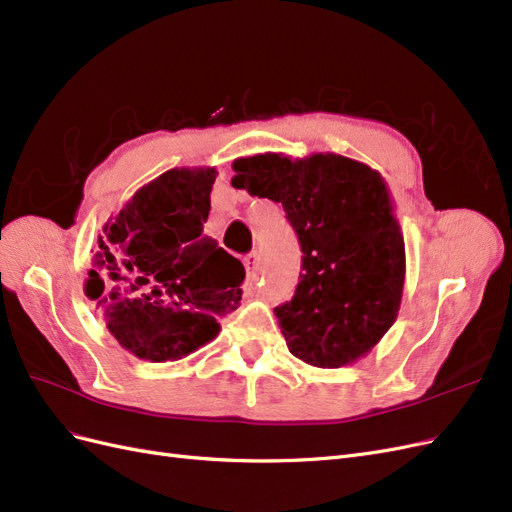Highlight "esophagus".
Returning a JSON list of instances; mask_svg holds the SVG:
<instances>
[{
    "label": "esophagus",
    "mask_w": 512,
    "mask_h": 512,
    "mask_svg": "<svg viewBox=\"0 0 512 512\" xmlns=\"http://www.w3.org/2000/svg\"><path fill=\"white\" fill-rule=\"evenodd\" d=\"M243 265H245L247 277H250V280H256V275H258V254H256V252L247 254V256L243 258Z\"/></svg>",
    "instance_id": "obj_1"
}]
</instances>
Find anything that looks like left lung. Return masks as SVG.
Instances as JSON below:
<instances>
[{
	"instance_id": "8db88e82",
	"label": "left lung",
	"mask_w": 512,
	"mask_h": 512,
	"mask_svg": "<svg viewBox=\"0 0 512 512\" xmlns=\"http://www.w3.org/2000/svg\"><path fill=\"white\" fill-rule=\"evenodd\" d=\"M232 188L282 203L303 262L292 301L275 307L288 350L307 365L359 361L397 320L406 245L378 170L337 153L232 162Z\"/></svg>"
}]
</instances>
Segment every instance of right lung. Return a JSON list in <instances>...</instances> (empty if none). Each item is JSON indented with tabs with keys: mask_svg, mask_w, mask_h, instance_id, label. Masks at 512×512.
Listing matches in <instances>:
<instances>
[{
	"mask_svg": "<svg viewBox=\"0 0 512 512\" xmlns=\"http://www.w3.org/2000/svg\"><path fill=\"white\" fill-rule=\"evenodd\" d=\"M215 177L211 166L166 170L98 237L85 294L138 359H183L218 337V320L239 307L245 269L203 232Z\"/></svg>",
	"mask_w": 512,
	"mask_h": 512,
	"instance_id": "obj_1",
	"label": "right lung"
}]
</instances>
